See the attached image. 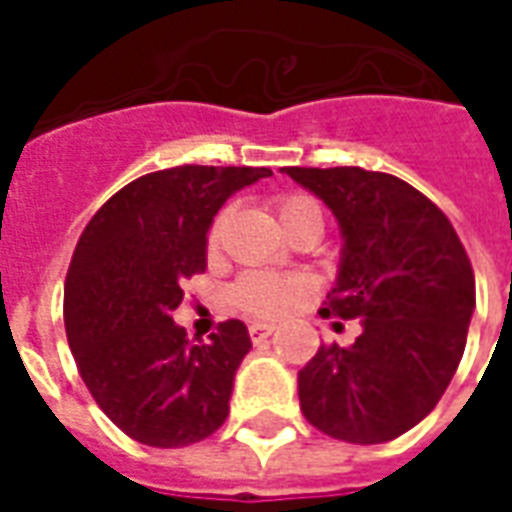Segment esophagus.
Listing matches in <instances>:
<instances>
[{"mask_svg":"<svg viewBox=\"0 0 512 512\" xmlns=\"http://www.w3.org/2000/svg\"><path fill=\"white\" fill-rule=\"evenodd\" d=\"M271 334H274V326H271V323H252V326H249V340H252V343H263Z\"/></svg>","mask_w":512,"mask_h":512,"instance_id":"1","label":"esophagus"}]
</instances>
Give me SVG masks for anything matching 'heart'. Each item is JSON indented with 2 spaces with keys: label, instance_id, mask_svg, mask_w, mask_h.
I'll list each match as a JSON object with an SVG mask.
<instances>
[{
  "label": "heart",
  "instance_id": "heart-1",
  "mask_svg": "<svg viewBox=\"0 0 512 512\" xmlns=\"http://www.w3.org/2000/svg\"><path fill=\"white\" fill-rule=\"evenodd\" d=\"M279 222L285 233L296 230L301 224L315 222L323 227L321 205L307 197V194H279L274 200ZM224 213H219L208 227V252H216L219 238H222ZM310 288L307 277L299 274H274V271H246L235 279L230 288V301L235 310H241L249 318H279L293 310V304Z\"/></svg>",
  "mask_w": 512,
  "mask_h": 512
}]
</instances>
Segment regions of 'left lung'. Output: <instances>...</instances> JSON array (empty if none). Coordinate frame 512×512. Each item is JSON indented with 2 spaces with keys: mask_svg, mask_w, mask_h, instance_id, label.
<instances>
[{
  "mask_svg": "<svg viewBox=\"0 0 512 512\" xmlns=\"http://www.w3.org/2000/svg\"><path fill=\"white\" fill-rule=\"evenodd\" d=\"M318 194L343 230L326 315L362 321L354 345H321L299 370L312 428L351 444L397 439L428 417L461 365L474 271L436 202L362 167H282Z\"/></svg>",
  "mask_w": 512,
  "mask_h": 512,
  "instance_id": "left-lung-1",
  "label": "left lung"
}]
</instances>
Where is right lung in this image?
<instances>
[{
  "label": "right lung",
  "mask_w": 512,
  "mask_h": 512,
  "mask_svg": "<svg viewBox=\"0 0 512 512\" xmlns=\"http://www.w3.org/2000/svg\"><path fill=\"white\" fill-rule=\"evenodd\" d=\"M268 167L158 169L95 211L65 277V332L79 376L106 417L147 447H186L230 414L252 340L241 321L194 345L172 321L183 282L205 271L213 216Z\"/></svg>",
  "instance_id": "1"
}]
</instances>
